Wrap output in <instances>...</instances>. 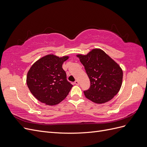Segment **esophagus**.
I'll return each mask as SVG.
<instances>
[{
  "label": "esophagus",
  "mask_w": 147,
  "mask_h": 147,
  "mask_svg": "<svg viewBox=\"0 0 147 147\" xmlns=\"http://www.w3.org/2000/svg\"><path fill=\"white\" fill-rule=\"evenodd\" d=\"M74 84L75 85H79V82H78V80H76V81H75V82H74Z\"/></svg>",
  "instance_id": "34e87169"
}]
</instances>
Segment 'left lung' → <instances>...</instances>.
Masks as SVG:
<instances>
[{
    "mask_svg": "<svg viewBox=\"0 0 147 147\" xmlns=\"http://www.w3.org/2000/svg\"><path fill=\"white\" fill-rule=\"evenodd\" d=\"M90 81V88L85 96L96 104L111 100L120 90L123 71L119 65L100 48H94L86 54H78Z\"/></svg>",
    "mask_w": 147,
    "mask_h": 147,
    "instance_id": "left-lung-1",
    "label": "left lung"
}]
</instances>
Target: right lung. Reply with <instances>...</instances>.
I'll return each mask as SVG.
<instances>
[{
	"label": "right lung",
	"instance_id": "1",
	"mask_svg": "<svg viewBox=\"0 0 147 147\" xmlns=\"http://www.w3.org/2000/svg\"><path fill=\"white\" fill-rule=\"evenodd\" d=\"M69 57L47 54L32 65L27 73L26 84L38 100L53 106L67 96L73 85L67 81L62 64Z\"/></svg>",
	"mask_w": 147,
	"mask_h": 147
}]
</instances>
